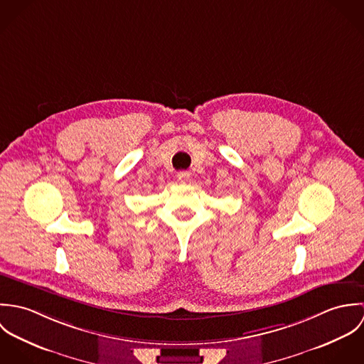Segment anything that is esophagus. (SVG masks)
<instances>
[{
  "mask_svg": "<svg viewBox=\"0 0 364 364\" xmlns=\"http://www.w3.org/2000/svg\"><path fill=\"white\" fill-rule=\"evenodd\" d=\"M189 176H191V173H189V172H178V175H176V178H178L179 181H182V182L188 181V179H189Z\"/></svg>",
  "mask_w": 364,
  "mask_h": 364,
  "instance_id": "obj_1",
  "label": "esophagus"
}]
</instances>
